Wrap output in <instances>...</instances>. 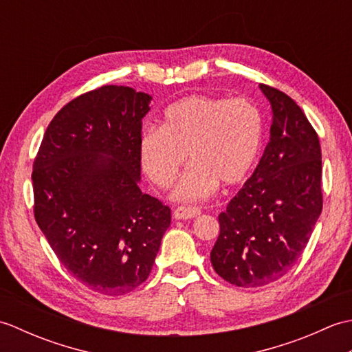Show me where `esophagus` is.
I'll return each mask as SVG.
<instances>
[{
	"label": "esophagus",
	"instance_id": "1",
	"mask_svg": "<svg viewBox=\"0 0 352 352\" xmlns=\"http://www.w3.org/2000/svg\"><path fill=\"white\" fill-rule=\"evenodd\" d=\"M201 214V208L198 207H188V206H180L174 210V218L175 219H192L197 218Z\"/></svg>",
	"mask_w": 352,
	"mask_h": 352
}]
</instances>
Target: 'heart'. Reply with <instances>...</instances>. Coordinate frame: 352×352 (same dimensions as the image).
I'll return each mask as SVG.
<instances>
[{
  "label": "heart",
  "mask_w": 352,
  "mask_h": 352,
  "mask_svg": "<svg viewBox=\"0 0 352 352\" xmlns=\"http://www.w3.org/2000/svg\"><path fill=\"white\" fill-rule=\"evenodd\" d=\"M265 139V116L243 96L189 95L163 111L162 124L144 129L139 139L142 169L168 189L188 162L192 166L175 189L178 199H204L222 184L243 183L256 166Z\"/></svg>",
  "instance_id": "obj_1"
}]
</instances>
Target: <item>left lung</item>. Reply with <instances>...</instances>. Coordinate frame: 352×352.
<instances>
[{
	"mask_svg": "<svg viewBox=\"0 0 352 352\" xmlns=\"http://www.w3.org/2000/svg\"><path fill=\"white\" fill-rule=\"evenodd\" d=\"M271 101L269 144L256 170L219 214L212 266L239 287L281 278L302 254L322 212V154L316 130L289 95L260 85Z\"/></svg>",
	"mask_w": 352,
	"mask_h": 352,
	"instance_id": "1",
	"label": "left lung"
}]
</instances>
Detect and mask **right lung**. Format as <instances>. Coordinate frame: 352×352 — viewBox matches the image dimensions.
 Wrapping results in <instances>:
<instances>
[{
    "instance_id": "obj_1",
    "label": "right lung",
    "mask_w": 352,
    "mask_h": 352,
    "mask_svg": "<svg viewBox=\"0 0 352 352\" xmlns=\"http://www.w3.org/2000/svg\"><path fill=\"white\" fill-rule=\"evenodd\" d=\"M151 96L102 86L52 118L33 163L34 219L74 278L125 295L151 272L170 208L139 189L142 118Z\"/></svg>"
}]
</instances>
